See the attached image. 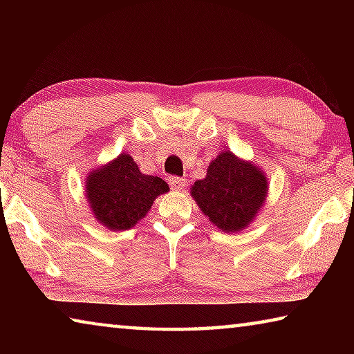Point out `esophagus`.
I'll use <instances>...</instances> for the list:
<instances>
[{
	"instance_id": "1",
	"label": "esophagus",
	"mask_w": 354,
	"mask_h": 354,
	"mask_svg": "<svg viewBox=\"0 0 354 354\" xmlns=\"http://www.w3.org/2000/svg\"><path fill=\"white\" fill-rule=\"evenodd\" d=\"M169 185L173 190H183L185 187V181L183 178L178 176H170L169 178Z\"/></svg>"
}]
</instances>
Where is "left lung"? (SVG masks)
I'll list each match as a JSON object with an SVG mask.
<instances>
[{
	"label": "left lung",
	"instance_id": "1",
	"mask_svg": "<svg viewBox=\"0 0 354 354\" xmlns=\"http://www.w3.org/2000/svg\"><path fill=\"white\" fill-rule=\"evenodd\" d=\"M190 195L214 226L232 234L248 227L266 205L268 178L253 160L225 149L192 185Z\"/></svg>",
	"mask_w": 354,
	"mask_h": 354
}]
</instances>
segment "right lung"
Listing matches in <instances>:
<instances>
[{
	"instance_id": "right-lung-1",
	"label": "right lung",
	"mask_w": 354,
	"mask_h": 354,
	"mask_svg": "<svg viewBox=\"0 0 354 354\" xmlns=\"http://www.w3.org/2000/svg\"><path fill=\"white\" fill-rule=\"evenodd\" d=\"M164 179L143 175L133 156L122 153L86 178L92 215L109 231H127L147 217L154 200L169 192Z\"/></svg>"
}]
</instances>
